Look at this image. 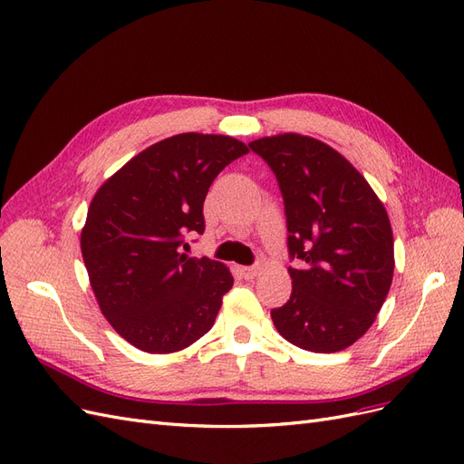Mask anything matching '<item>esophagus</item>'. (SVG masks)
Segmentation results:
<instances>
[{"instance_id": "34e87169", "label": "esophagus", "mask_w": 464, "mask_h": 464, "mask_svg": "<svg viewBox=\"0 0 464 464\" xmlns=\"http://www.w3.org/2000/svg\"><path fill=\"white\" fill-rule=\"evenodd\" d=\"M240 273H242L244 278L251 280V278H256L261 273V266H257V265H254V266H242Z\"/></svg>"}]
</instances>
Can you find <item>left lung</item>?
<instances>
[{
  "instance_id": "obj_1",
  "label": "left lung",
  "mask_w": 464,
  "mask_h": 464,
  "mask_svg": "<svg viewBox=\"0 0 464 464\" xmlns=\"http://www.w3.org/2000/svg\"><path fill=\"white\" fill-rule=\"evenodd\" d=\"M283 193L290 300L276 331L312 353H339L366 333L387 298L395 257L387 210L343 154L312 137L251 141Z\"/></svg>"
}]
</instances>
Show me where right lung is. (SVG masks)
Segmentation results:
<instances>
[{"instance_id": "add662e5", "label": "right lung", "mask_w": 464, "mask_h": 464, "mask_svg": "<svg viewBox=\"0 0 464 464\" xmlns=\"http://www.w3.org/2000/svg\"><path fill=\"white\" fill-rule=\"evenodd\" d=\"M232 137L181 133L145 149L96 191L81 232L98 305L143 353H176L213 327L232 273L181 254L205 232L203 203L215 178L247 154Z\"/></svg>"}]
</instances>
